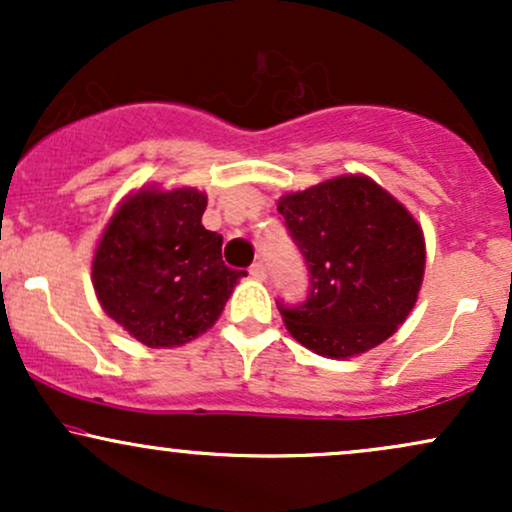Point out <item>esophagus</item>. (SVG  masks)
I'll use <instances>...</instances> for the list:
<instances>
[{"mask_svg":"<svg viewBox=\"0 0 512 512\" xmlns=\"http://www.w3.org/2000/svg\"><path fill=\"white\" fill-rule=\"evenodd\" d=\"M250 276H252V279L262 281L264 276H267V269H264V264H262V262H255V264H252V267H250Z\"/></svg>","mask_w":512,"mask_h":512,"instance_id":"34e87169","label":"esophagus"}]
</instances>
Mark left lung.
Masks as SVG:
<instances>
[{"label":"left lung","instance_id":"8db88e82","mask_svg":"<svg viewBox=\"0 0 512 512\" xmlns=\"http://www.w3.org/2000/svg\"><path fill=\"white\" fill-rule=\"evenodd\" d=\"M310 272L301 305L276 303L305 349L349 358L383 344L407 320L426 267L421 226L366 175H339L279 199Z\"/></svg>","mask_w":512,"mask_h":512}]
</instances>
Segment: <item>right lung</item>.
Wrapping results in <instances>:
<instances>
[{
  "instance_id": "obj_1",
  "label": "right lung",
  "mask_w": 512,
  "mask_h": 512,
  "mask_svg": "<svg viewBox=\"0 0 512 512\" xmlns=\"http://www.w3.org/2000/svg\"><path fill=\"white\" fill-rule=\"evenodd\" d=\"M195 187H142L98 240L91 279L108 317L151 349L182 346L219 320L245 272L226 267L223 238L202 226Z\"/></svg>"
}]
</instances>
